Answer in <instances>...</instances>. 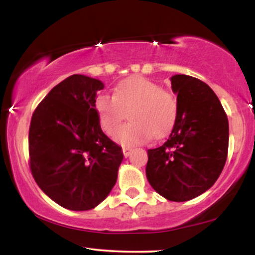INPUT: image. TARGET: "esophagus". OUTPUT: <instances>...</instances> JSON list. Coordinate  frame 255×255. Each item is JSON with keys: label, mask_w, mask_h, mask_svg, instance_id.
Listing matches in <instances>:
<instances>
[{"label": "esophagus", "mask_w": 255, "mask_h": 255, "mask_svg": "<svg viewBox=\"0 0 255 255\" xmlns=\"http://www.w3.org/2000/svg\"><path fill=\"white\" fill-rule=\"evenodd\" d=\"M131 151H132V149L130 147H125V146H124V147H123V154H124L125 158H128V156L131 154Z\"/></svg>", "instance_id": "obj_1"}]
</instances>
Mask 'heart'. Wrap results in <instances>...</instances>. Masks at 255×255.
Returning a JSON list of instances; mask_svg holds the SVG:
<instances>
[{
	"instance_id": "b5f03b06",
	"label": "heart",
	"mask_w": 255,
	"mask_h": 255,
	"mask_svg": "<svg viewBox=\"0 0 255 255\" xmlns=\"http://www.w3.org/2000/svg\"><path fill=\"white\" fill-rule=\"evenodd\" d=\"M96 113L102 130L114 134L129 113L130 123L115 134L122 145L144 144L149 138H161L176 123L179 107L172 94L144 76H132L115 87L113 97H97Z\"/></svg>"
}]
</instances>
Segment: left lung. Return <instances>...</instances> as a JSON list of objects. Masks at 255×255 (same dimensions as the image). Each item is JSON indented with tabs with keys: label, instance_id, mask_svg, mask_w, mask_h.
Instances as JSON below:
<instances>
[{
	"label": "left lung",
	"instance_id": "1",
	"mask_svg": "<svg viewBox=\"0 0 255 255\" xmlns=\"http://www.w3.org/2000/svg\"><path fill=\"white\" fill-rule=\"evenodd\" d=\"M177 115L169 137L148 149L146 176L168 201L184 202L212 187L224 168L229 148V121L210 87L189 75L172 76Z\"/></svg>",
	"mask_w": 255,
	"mask_h": 255
}]
</instances>
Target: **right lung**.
<instances>
[{"label": "right lung", "mask_w": 255, "mask_h": 255, "mask_svg": "<svg viewBox=\"0 0 255 255\" xmlns=\"http://www.w3.org/2000/svg\"><path fill=\"white\" fill-rule=\"evenodd\" d=\"M100 80L74 74L38 104L29 130L34 181L62 208H95L113 189L123 153L103 133L96 113Z\"/></svg>", "instance_id": "add662e5"}]
</instances>
